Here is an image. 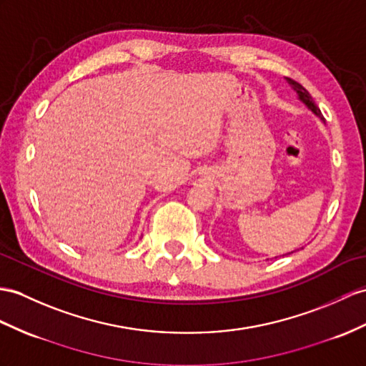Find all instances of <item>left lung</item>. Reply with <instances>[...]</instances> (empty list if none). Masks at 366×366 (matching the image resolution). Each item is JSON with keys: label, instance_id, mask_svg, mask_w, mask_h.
I'll return each instance as SVG.
<instances>
[{"label": "left lung", "instance_id": "8db88e82", "mask_svg": "<svg viewBox=\"0 0 366 366\" xmlns=\"http://www.w3.org/2000/svg\"><path fill=\"white\" fill-rule=\"evenodd\" d=\"M286 80H287V82H289V85L293 88V90L297 92V94H298V99H300L302 104H305V105L307 107V109H309L312 113H314L315 116H318L320 119L325 121V118H323L322 112H320V109H318V107H317V104L314 102V99H312V96L309 94V92L306 90V88L302 86V85H300L298 82H295V80L289 79V77H286ZM292 253H293V252H292Z\"/></svg>", "mask_w": 366, "mask_h": 366}]
</instances>
